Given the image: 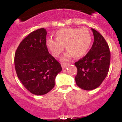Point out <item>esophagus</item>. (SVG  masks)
<instances>
[{
  "label": "esophagus",
  "instance_id": "1",
  "mask_svg": "<svg viewBox=\"0 0 122 122\" xmlns=\"http://www.w3.org/2000/svg\"><path fill=\"white\" fill-rule=\"evenodd\" d=\"M68 65V64H67V63H61V66H62L63 69L65 68V67L67 66Z\"/></svg>",
  "mask_w": 122,
  "mask_h": 122
}]
</instances>
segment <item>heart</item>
<instances>
[{"label":"heart","mask_w":122,"mask_h":122,"mask_svg":"<svg viewBox=\"0 0 122 122\" xmlns=\"http://www.w3.org/2000/svg\"><path fill=\"white\" fill-rule=\"evenodd\" d=\"M55 36L56 39H47L46 45L55 57L59 56L66 46L68 51L61 57L62 61H68L73 56H84L92 42L91 34L86 28H65L57 31Z\"/></svg>","instance_id":"1"}]
</instances>
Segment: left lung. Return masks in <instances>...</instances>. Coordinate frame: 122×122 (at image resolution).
Here are the masks:
<instances>
[{
  "label": "left lung",
  "mask_w": 122,
  "mask_h": 122,
  "mask_svg": "<svg viewBox=\"0 0 122 122\" xmlns=\"http://www.w3.org/2000/svg\"><path fill=\"white\" fill-rule=\"evenodd\" d=\"M94 41L86 56L75 63L77 68L75 77L77 85L86 91L97 88L107 76L111 54L108 45L99 32L91 29Z\"/></svg>",
  "instance_id": "8db88e82"
}]
</instances>
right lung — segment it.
<instances>
[{"instance_id": "1", "label": "right lung", "mask_w": 122, "mask_h": 122, "mask_svg": "<svg viewBox=\"0 0 122 122\" xmlns=\"http://www.w3.org/2000/svg\"><path fill=\"white\" fill-rule=\"evenodd\" d=\"M47 32L41 28L22 40L15 54L18 79L29 91L46 94L54 88L56 76L62 71L60 64L49 54L46 45Z\"/></svg>"}]
</instances>
